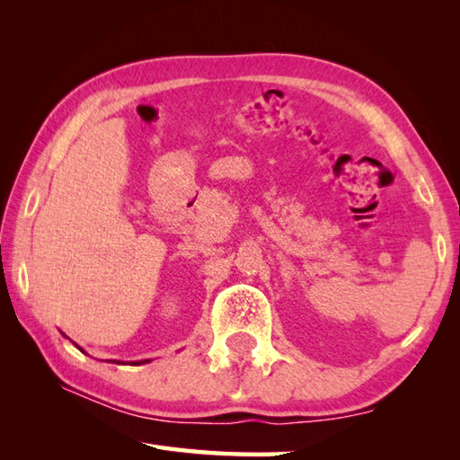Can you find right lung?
I'll return each mask as SVG.
<instances>
[{"label": "right lung", "instance_id": "right-lung-1", "mask_svg": "<svg viewBox=\"0 0 460 460\" xmlns=\"http://www.w3.org/2000/svg\"><path fill=\"white\" fill-rule=\"evenodd\" d=\"M79 349H81V348H79ZM148 361H150V359H144V361H132V364H134V366H140V364H148ZM116 364H120V361H116Z\"/></svg>", "mask_w": 460, "mask_h": 460}]
</instances>
